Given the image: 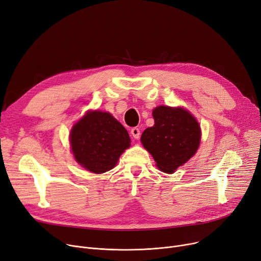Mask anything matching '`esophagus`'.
<instances>
[{
	"label": "esophagus",
	"mask_w": 261,
	"mask_h": 261,
	"mask_svg": "<svg viewBox=\"0 0 261 261\" xmlns=\"http://www.w3.org/2000/svg\"><path fill=\"white\" fill-rule=\"evenodd\" d=\"M131 134H132V136H133L135 139H138V138L140 137V131H139V129L136 128V127H134V128L131 129Z\"/></svg>",
	"instance_id": "1"
}]
</instances>
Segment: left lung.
<instances>
[{"label": "left lung", "instance_id": "left-lung-1", "mask_svg": "<svg viewBox=\"0 0 261 261\" xmlns=\"http://www.w3.org/2000/svg\"><path fill=\"white\" fill-rule=\"evenodd\" d=\"M152 114L154 126L141 134V144L153 156L160 171L172 174L198 151L201 128L196 117L181 107L162 105L156 107Z\"/></svg>", "mask_w": 261, "mask_h": 261}]
</instances>
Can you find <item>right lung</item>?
I'll use <instances>...</instances> for the list:
<instances>
[{"label":"right lung","instance_id":"obj_1","mask_svg":"<svg viewBox=\"0 0 261 261\" xmlns=\"http://www.w3.org/2000/svg\"><path fill=\"white\" fill-rule=\"evenodd\" d=\"M69 143L76 161L85 170L102 174L115 167L130 147L125 127L109 112L87 111L70 130Z\"/></svg>","mask_w":261,"mask_h":261}]
</instances>
